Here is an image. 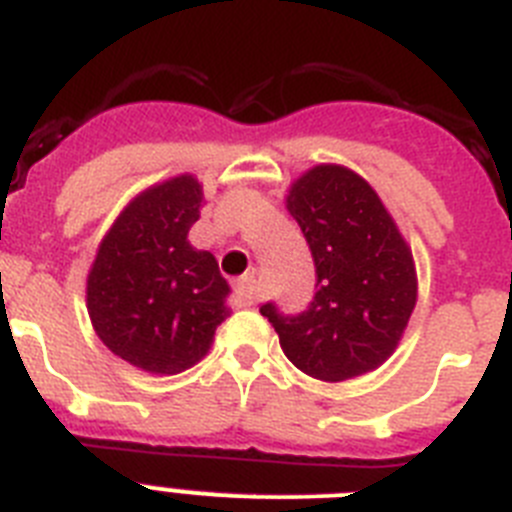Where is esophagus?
Here are the masks:
<instances>
[{
	"instance_id": "34e87169",
	"label": "esophagus",
	"mask_w": 512,
	"mask_h": 512,
	"mask_svg": "<svg viewBox=\"0 0 512 512\" xmlns=\"http://www.w3.org/2000/svg\"><path fill=\"white\" fill-rule=\"evenodd\" d=\"M233 289L235 295L243 300V305H253V302H256V292H259V277H256V271H248L241 279H235Z\"/></svg>"
}]
</instances>
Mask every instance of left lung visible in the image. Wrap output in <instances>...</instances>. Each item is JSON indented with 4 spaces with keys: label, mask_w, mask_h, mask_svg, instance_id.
<instances>
[{
    "label": "left lung",
    "mask_w": 512,
    "mask_h": 512,
    "mask_svg": "<svg viewBox=\"0 0 512 512\" xmlns=\"http://www.w3.org/2000/svg\"><path fill=\"white\" fill-rule=\"evenodd\" d=\"M315 261V297L297 315L259 307L300 372L343 382L395 351L415 307L413 253L369 184L343 166H315L287 197Z\"/></svg>",
    "instance_id": "left-lung-1"
}]
</instances>
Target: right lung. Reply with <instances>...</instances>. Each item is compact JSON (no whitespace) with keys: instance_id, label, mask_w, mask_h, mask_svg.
I'll return each instance as SVG.
<instances>
[{"instance_id":"1","label":"right lung","mask_w":512,"mask_h":512,"mask_svg":"<svg viewBox=\"0 0 512 512\" xmlns=\"http://www.w3.org/2000/svg\"><path fill=\"white\" fill-rule=\"evenodd\" d=\"M202 187L176 176L135 197L104 235L87 279V307L112 354L151 374L202 359L230 315L228 282L210 251L189 246Z\"/></svg>"}]
</instances>
